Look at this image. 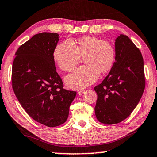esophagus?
I'll list each match as a JSON object with an SVG mask.
<instances>
[{
  "label": "esophagus",
  "instance_id": "1",
  "mask_svg": "<svg viewBox=\"0 0 157 157\" xmlns=\"http://www.w3.org/2000/svg\"><path fill=\"white\" fill-rule=\"evenodd\" d=\"M85 92V90H78V94H79V95H81V94H82V93Z\"/></svg>",
  "mask_w": 157,
  "mask_h": 157
}]
</instances>
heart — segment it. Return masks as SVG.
Segmentation results:
<instances>
[{"label":"heart","mask_w":157,"mask_h":157,"mask_svg":"<svg viewBox=\"0 0 157 157\" xmlns=\"http://www.w3.org/2000/svg\"><path fill=\"white\" fill-rule=\"evenodd\" d=\"M58 67L64 72H71L83 58L85 65L78 67L65 79L71 88L82 89L92 85L99 73H106L113 67L115 48L111 42L95 36H86L72 44L68 40L58 44L53 52Z\"/></svg>","instance_id":"heart-1"}]
</instances>
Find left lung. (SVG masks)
<instances>
[{
  "label": "left lung",
  "mask_w": 157,
  "mask_h": 157,
  "mask_svg": "<svg viewBox=\"0 0 157 157\" xmlns=\"http://www.w3.org/2000/svg\"><path fill=\"white\" fill-rule=\"evenodd\" d=\"M115 47L113 67L102 82L94 88L97 94L96 117L106 125L127 118L137 106L145 87L143 58L139 48L123 34L116 39Z\"/></svg>",
  "instance_id": "left-lung-1"
}]
</instances>
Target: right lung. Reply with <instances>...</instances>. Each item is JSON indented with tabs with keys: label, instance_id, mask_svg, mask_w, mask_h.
Listing matches in <instances>:
<instances>
[{
	"label": "right lung",
	"instance_id": "obj_1",
	"mask_svg": "<svg viewBox=\"0 0 157 157\" xmlns=\"http://www.w3.org/2000/svg\"><path fill=\"white\" fill-rule=\"evenodd\" d=\"M58 36L35 34L18 48L12 67V86L21 106L34 121L50 128L66 121L76 96L63 88L56 72L53 52Z\"/></svg>",
	"mask_w": 157,
	"mask_h": 157
}]
</instances>
